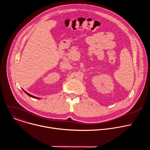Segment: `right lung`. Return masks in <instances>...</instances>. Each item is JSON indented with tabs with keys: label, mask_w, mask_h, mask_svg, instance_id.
Listing matches in <instances>:
<instances>
[{
	"label": "right lung",
	"mask_w": 150,
	"mask_h": 150,
	"mask_svg": "<svg viewBox=\"0 0 150 150\" xmlns=\"http://www.w3.org/2000/svg\"><path fill=\"white\" fill-rule=\"evenodd\" d=\"M24 92H25V93H26V94H27L28 96H29L30 97H33V98H38L37 97H34V96H32V95H31V94H30L27 93L26 91H24ZM38 99H39V98H38Z\"/></svg>",
	"instance_id": "obj_1"
}]
</instances>
